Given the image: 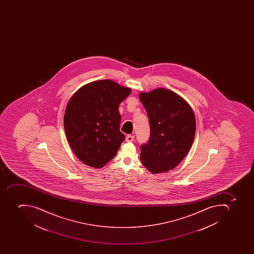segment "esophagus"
I'll return each mask as SVG.
<instances>
[{
	"instance_id": "esophagus-1",
	"label": "esophagus",
	"mask_w": 254,
	"mask_h": 254,
	"mask_svg": "<svg viewBox=\"0 0 254 254\" xmlns=\"http://www.w3.org/2000/svg\"><path fill=\"white\" fill-rule=\"evenodd\" d=\"M134 138H135V136H132V135H128V136H126V142L133 141Z\"/></svg>"
}]
</instances>
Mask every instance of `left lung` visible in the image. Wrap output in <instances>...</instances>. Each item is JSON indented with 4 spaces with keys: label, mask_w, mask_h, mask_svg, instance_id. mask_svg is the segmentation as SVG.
<instances>
[{
    "label": "left lung",
    "mask_w": 254,
    "mask_h": 254,
    "mask_svg": "<svg viewBox=\"0 0 254 254\" xmlns=\"http://www.w3.org/2000/svg\"><path fill=\"white\" fill-rule=\"evenodd\" d=\"M150 124V137L140 146V160L152 173L176 168L189 152L195 134L194 112L172 90L158 88L140 93Z\"/></svg>",
    "instance_id": "1"
}]
</instances>
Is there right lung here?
<instances>
[{"label":"right lung","instance_id":"1","mask_svg":"<svg viewBox=\"0 0 254 254\" xmlns=\"http://www.w3.org/2000/svg\"><path fill=\"white\" fill-rule=\"evenodd\" d=\"M131 93L111 80L90 82L71 97L64 114L70 148L82 163L101 168L112 160L124 141L118 106Z\"/></svg>","mask_w":254,"mask_h":254}]
</instances>
